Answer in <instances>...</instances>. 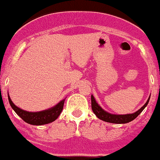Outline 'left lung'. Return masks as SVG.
<instances>
[{"mask_svg": "<svg viewBox=\"0 0 160 160\" xmlns=\"http://www.w3.org/2000/svg\"><path fill=\"white\" fill-rule=\"evenodd\" d=\"M150 97L148 99L147 102L141 107L138 111L136 112L133 113V114H113L111 113L107 112L104 111L101 107L97 103L96 100L94 99V96L91 95V107H92V111L95 114L96 116L99 119L105 121L107 122H111V123H118V124H122V123H127L129 122L135 118L138 117V115L142 112L144 110V108L148 106V102H149Z\"/></svg>", "mask_w": 160, "mask_h": 160, "instance_id": "8db88e82", "label": "left lung"}]
</instances>
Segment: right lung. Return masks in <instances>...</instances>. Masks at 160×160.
I'll list each match as a JSON object with an SVG mask.
<instances>
[{
  "label": "right lung",
  "instance_id": "right-lung-1",
  "mask_svg": "<svg viewBox=\"0 0 160 160\" xmlns=\"http://www.w3.org/2000/svg\"><path fill=\"white\" fill-rule=\"evenodd\" d=\"M8 98L11 107L13 109V111L16 112L18 116L21 117L25 122L36 126L48 124L57 119L60 115L61 112L62 111L65 102V99L62 100L56 106L53 107L52 108L48 109V110H45V111H38V112H29V111H24L22 109L17 107L16 105H14V103L12 102L8 94Z\"/></svg>",
  "mask_w": 160,
  "mask_h": 160
}]
</instances>
